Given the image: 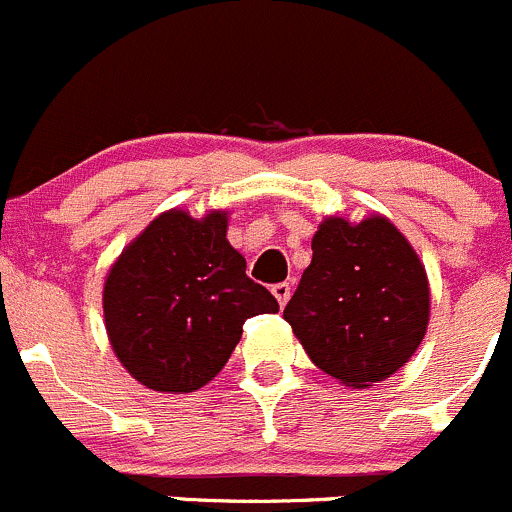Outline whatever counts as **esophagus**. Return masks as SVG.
I'll use <instances>...</instances> for the list:
<instances>
[{"label": "esophagus", "mask_w": 512, "mask_h": 512, "mask_svg": "<svg viewBox=\"0 0 512 512\" xmlns=\"http://www.w3.org/2000/svg\"><path fill=\"white\" fill-rule=\"evenodd\" d=\"M271 291H273V296H276L278 306H286V301L291 298V283H276Z\"/></svg>", "instance_id": "34e87169"}]
</instances>
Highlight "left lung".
<instances>
[{"label": "left lung", "mask_w": 512, "mask_h": 512, "mask_svg": "<svg viewBox=\"0 0 512 512\" xmlns=\"http://www.w3.org/2000/svg\"><path fill=\"white\" fill-rule=\"evenodd\" d=\"M283 318L313 363L368 388L411 361L430 321V286L411 241L383 214L326 216Z\"/></svg>", "instance_id": "1"}]
</instances>
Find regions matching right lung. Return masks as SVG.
Returning a JSON list of instances; mask_svg holds the SVG:
<instances>
[{"instance_id": "add662e5", "label": "right lung", "mask_w": 512, "mask_h": 512, "mask_svg": "<svg viewBox=\"0 0 512 512\" xmlns=\"http://www.w3.org/2000/svg\"><path fill=\"white\" fill-rule=\"evenodd\" d=\"M229 211L156 216L104 278V326L121 366L159 393L199 391L226 366L246 318L278 303L246 276L229 244Z\"/></svg>"}]
</instances>
